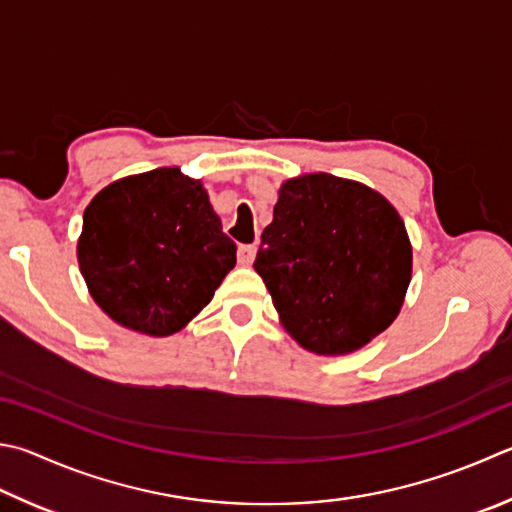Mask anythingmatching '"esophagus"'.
I'll list each match as a JSON object with an SVG mask.
<instances>
[{"mask_svg": "<svg viewBox=\"0 0 512 512\" xmlns=\"http://www.w3.org/2000/svg\"><path fill=\"white\" fill-rule=\"evenodd\" d=\"M255 255H257V248L253 244H244V246H239V250H237V259H239L241 266L253 264Z\"/></svg>", "mask_w": 512, "mask_h": 512, "instance_id": "esophagus-1", "label": "esophagus"}]
</instances>
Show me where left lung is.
<instances>
[{
  "instance_id": "obj_1",
  "label": "left lung",
  "mask_w": 512,
  "mask_h": 512,
  "mask_svg": "<svg viewBox=\"0 0 512 512\" xmlns=\"http://www.w3.org/2000/svg\"><path fill=\"white\" fill-rule=\"evenodd\" d=\"M255 271L297 345L347 356L401 313L412 244L398 210L369 185L302 174L277 192Z\"/></svg>"
}]
</instances>
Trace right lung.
I'll use <instances>...</instances> for the list:
<instances>
[{
  "instance_id": "obj_1",
  "label": "right lung",
  "mask_w": 512,
  "mask_h": 512,
  "mask_svg": "<svg viewBox=\"0 0 512 512\" xmlns=\"http://www.w3.org/2000/svg\"><path fill=\"white\" fill-rule=\"evenodd\" d=\"M78 264L111 320L165 338L212 300L237 264V246L203 183L179 167H159L109 183L91 199Z\"/></svg>"
}]
</instances>
